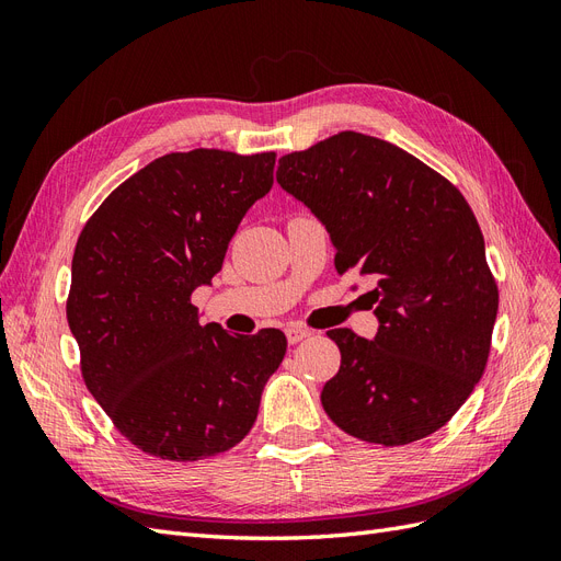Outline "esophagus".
Returning a JSON list of instances; mask_svg holds the SVG:
<instances>
[{"label":"esophagus","mask_w":561,"mask_h":561,"mask_svg":"<svg viewBox=\"0 0 561 561\" xmlns=\"http://www.w3.org/2000/svg\"><path fill=\"white\" fill-rule=\"evenodd\" d=\"M285 336H287V342H290V344H299V342H304V339H307V336H311V330L299 328V325H290V328L285 330Z\"/></svg>","instance_id":"obj_1"}]
</instances>
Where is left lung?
<instances>
[{
  "label": "left lung",
  "mask_w": 561,
  "mask_h": 561,
  "mask_svg": "<svg viewBox=\"0 0 561 561\" xmlns=\"http://www.w3.org/2000/svg\"><path fill=\"white\" fill-rule=\"evenodd\" d=\"M276 180L325 225L339 274L375 283V339L328 332L342 365L322 386V410L383 447L443 428L484 375L499 311L461 192L404 149L355 130L285 154Z\"/></svg>",
  "instance_id": "1"
}]
</instances>
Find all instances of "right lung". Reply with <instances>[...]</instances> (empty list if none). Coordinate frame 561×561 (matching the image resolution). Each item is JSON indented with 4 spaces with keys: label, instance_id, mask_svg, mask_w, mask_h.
Instances as JSON below:
<instances>
[{
    "label": "right lung",
    "instance_id": "1",
    "mask_svg": "<svg viewBox=\"0 0 561 561\" xmlns=\"http://www.w3.org/2000/svg\"><path fill=\"white\" fill-rule=\"evenodd\" d=\"M274 151H175L147 163L83 227L67 322L91 396L130 443L168 461L236 447L283 363L280 330L201 325L192 293L274 184Z\"/></svg>",
    "mask_w": 561,
    "mask_h": 561
}]
</instances>
